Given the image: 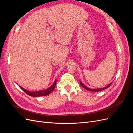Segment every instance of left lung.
Instances as JSON below:
<instances>
[{
  "label": "left lung",
  "instance_id": "left-lung-1",
  "mask_svg": "<svg viewBox=\"0 0 133 133\" xmlns=\"http://www.w3.org/2000/svg\"><path fill=\"white\" fill-rule=\"evenodd\" d=\"M80 85H81L84 88V89H87V90H89V91H100L103 90H104V89H107V88L109 87L111 85V84H112V83H110L109 84H108L107 87L103 88H99V89H90V88H89L87 87L85 85H84V84L83 83H82V82L80 81Z\"/></svg>",
  "mask_w": 133,
  "mask_h": 133
}]
</instances>
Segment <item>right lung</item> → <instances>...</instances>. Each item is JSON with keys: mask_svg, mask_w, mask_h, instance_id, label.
Wrapping results in <instances>:
<instances>
[{"mask_svg": "<svg viewBox=\"0 0 133 133\" xmlns=\"http://www.w3.org/2000/svg\"><path fill=\"white\" fill-rule=\"evenodd\" d=\"M56 83H57V80H55L54 83L52 84V85L49 88H48V89H46L45 90L38 91H30L27 90L25 89H24L23 88L21 87V86H19V87L21 89H22L28 95H29L31 96H34V97H37V96H45V95H48L49 94H50L51 92L53 91V90L54 89V88L56 85Z\"/></svg>", "mask_w": 133, "mask_h": 133, "instance_id": "obj_1", "label": "right lung"}]
</instances>
